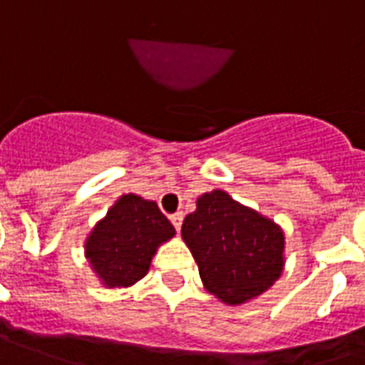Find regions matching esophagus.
<instances>
[{"label": "esophagus", "mask_w": 365, "mask_h": 365, "mask_svg": "<svg viewBox=\"0 0 365 365\" xmlns=\"http://www.w3.org/2000/svg\"><path fill=\"white\" fill-rule=\"evenodd\" d=\"M170 222H172V225H174V229H176V231H180V227H182V222H183L182 212H176V214H172Z\"/></svg>", "instance_id": "esophagus-1"}]
</instances>
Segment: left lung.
Returning a JSON list of instances; mask_svg holds the SVG:
<instances>
[{"label": "left lung", "instance_id": "obj_1", "mask_svg": "<svg viewBox=\"0 0 365 365\" xmlns=\"http://www.w3.org/2000/svg\"><path fill=\"white\" fill-rule=\"evenodd\" d=\"M182 239L206 292L225 305L259 297L284 271L282 227L222 189L197 199V210L183 220Z\"/></svg>", "mask_w": 365, "mask_h": 365}]
</instances>
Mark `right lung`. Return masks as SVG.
Listing matches in <instances>:
<instances>
[{"instance_id": "1", "label": "right lung", "mask_w": 365, "mask_h": 365, "mask_svg": "<svg viewBox=\"0 0 365 365\" xmlns=\"http://www.w3.org/2000/svg\"><path fill=\"white\" fill-rule=\"evenodd\" d=\"M176 235L155 200L121 195L85 240V257L106 288H128L148 274L160 244Z\"/></svg>"}]
</instances>
